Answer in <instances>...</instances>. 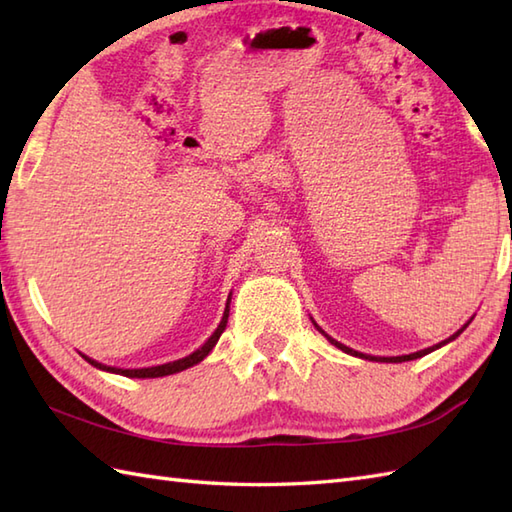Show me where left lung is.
Listing matches in <instances>:
<instances>
[{"label":"left lung","instance_id":"1","mask_svg":"<svg viewBox=\"0 0 512 512\" xmlns=\"http://www.w3.org/2000/svg\"><path fill=\"white\" fill-rule=\"evenodd\" d=\"M471 323V321H469ZM469 323H464L462 325V328L458 330V332H455V334H451L449 336V339L447 341H442V343H438V345H433V347H427V350H420V352H413V354H407V356H367V354H363V352H356V350H352V347H347V345H343V343H339V341H334L332 339V336H328V334H325L321 328H319V325L317 323H314V325H317V330L325 336V339H328L332 345H336V347H339V350H343L345 354H352V356H358V358H365V361H383V363H402V361H413V358H420V356H424V354H429V352H433V350H438V347H442V345H447L449 341H453V339H458V336L466 330V325H469Z\"/></svg>","mask_w":512,"mask_h":512}]
</instances>
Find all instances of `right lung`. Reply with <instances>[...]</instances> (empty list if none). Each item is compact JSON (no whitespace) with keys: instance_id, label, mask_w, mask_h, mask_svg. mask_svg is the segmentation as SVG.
<instances>
[{"instance_id":"1","label":"right lung","mask_w":512,"mask_h":512,"mask_svg":"<svg viewBox=\"0 0 512 512\" xmlns=\"http://www.w3.org/2000/svg\"><path fill=\"white\" fill-rule=\"evenodd\" d=\"M228 303H231V297H228L224 317H222L220 325H217V330L209 336V341H206L202 347H198V350H195L193 354L184 356V358H178V361H171V363H165V365H156V367H143V369H118V367H107V365H103V363L92 361V358H88V356H85V361L92 363L94 367L105 369V372L121 374V376H129V378H158V376H169V374L182 372V369L198 365V363L202 361V358L209 356V352L213 350L215 343L220 341V336H222V332H224V328H226V323H228Z\"/></svg>"}]
</instances>
